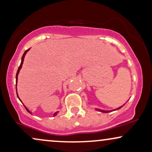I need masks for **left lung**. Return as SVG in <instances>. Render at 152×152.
Wrapping results in <instances>:
<instances>
[{"label":"left lung","mask_w":152,"mask_h":152,"mask_svg":"<svg viewBox=\"0 0 152 152\" xmlns=\"http://www.w3.org/2000/svg\"><path fill=\"white\" fill-rule=\"evenodd\" d=\"M123 106H121V107H119V108H118V109H121V108ZM97 109V110H98V111H101V112H103V113H108V112H111V111H105V110H102V109ZM116 109H114V110H116Z\"/></svg>","instance_id":"8db88e82"}]
</instances>
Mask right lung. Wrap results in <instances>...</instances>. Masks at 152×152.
Instances as JSON below:
<instances>
[{"label": "right lung", "mask_w": 152, "mask_h": 152, "mask_svg": "<svg viewBox=\"0 0 152 152\" xmlns=\"http://www.w3.org/2000/svg\"><path fill=\"white\" fill-rule=\"evenodd\" d=\"M30 50V48H29V49H28V50H26L24 52V53L23 54V55H22V61H21V64H20V66H19V68H18V70H17V74H16V91H17V78H18V74H19V72H20V69H21V68H22V64H23V62H24V57H25V55H26V53H27V52H28V50ZM17 97H18L19 99H20V100H21V99H20V97H19V96H18V94H17ZM24 107H25V108H26V110H27V111H28V112L31 113V112H30V111L28 110V109L27 108H26V107L24 106ZM57 113H58V111H57V112H55V114H54L53 116H56Z\"/></svg>", "instance_id": "add662e5"}]
</instances>
